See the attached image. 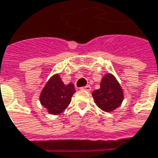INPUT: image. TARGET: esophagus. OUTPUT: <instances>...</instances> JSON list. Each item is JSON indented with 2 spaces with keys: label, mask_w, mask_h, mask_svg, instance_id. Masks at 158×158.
<instances>
[{
  "label": "esophagus",
  "mask_w": 158,
  "mask_h": 158,
  "mask_svg": "<svg viewBox=\"0 0 158 158\" xmlns=\"http://www.w3.org/2000/svg\"><path fill=\"white\" fill-rule=\"evenodd\" d=\"M81 89H83V90H86V91H89V90L91 89V88H90V86H89V85H86L85 87H82V88Z\"/></svg>",
  "instance_id": "1"
}]
</instances>
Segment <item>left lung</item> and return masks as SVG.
Here are the masks:
<instances>
[{
  "instance_id": "8db88e82",
  "label": "left lung",
  "mask_w": 158,
  "mask_h": 158,
  "mask_svg": "<svg viewBox=\"0 0 158 158\" xmlns=\"http://www.w3.org/2000/svg\"><path fill=\"white\" fill-rule=\"evenodd\" d=\"M92 97L101 110L110 112L122 104L124 91L116 77L111 73H107L101 79L100 88L92 92Z\"/></svg>"
}]
</instances>
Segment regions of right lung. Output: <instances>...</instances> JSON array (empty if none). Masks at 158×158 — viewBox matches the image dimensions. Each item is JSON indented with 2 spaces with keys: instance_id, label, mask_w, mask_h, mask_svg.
<instances>
[{
  "instance_id": "1",
  "label": "right lung",
  "mask_w": 158,
  "mask_h": 158,
  "mask_svg": "<svg viewBox=\"0 0 158 158\" xmlns=\"http://www.w3.org/2000/svg\"><path fill=\"white\" fill-rule=\"evenodd\" d=\"M76 89L73 83L64 84L59 74L50 77L40 95V104L52 115H58L69 106Z\"/></svg>"
}]
</instances>
